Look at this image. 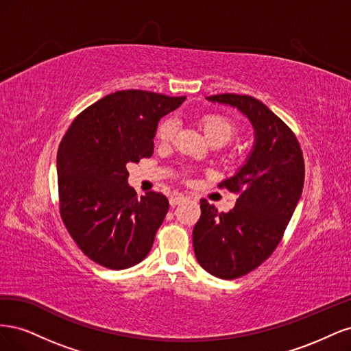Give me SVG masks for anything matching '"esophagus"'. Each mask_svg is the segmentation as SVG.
I'll list each match as a JSON object with an SVG mask.
<instances>
[{"mask_svg": "<svg viewBox=\"0 0 351 351\" xmlns=\"http://www.w3.org/2000/svg\"><path fill=\"white\" fill-rule=\"evenodd\" d=\"M189 197L187 196H184V195H180V193H176V195H173L171 197H169V205L171 206H176V205H178V204H182V202H186Z\"/></svg>", "mask_w": 351, "mask_h": 351, "instance_id": "esophagus-1", "label": "esophagus"}]
</instances>
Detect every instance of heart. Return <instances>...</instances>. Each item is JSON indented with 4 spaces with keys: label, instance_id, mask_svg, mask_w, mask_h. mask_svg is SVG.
<instances>
[{
    "label": "heart",
    "instance_id": "obj_1",
    "mask_svg": "<svg viewBox=\"0 0 351 351\" xmlns=\"http://www.w3.org/2000/svg\"><path fill=\"white\" fill-rule=\"evenodd\" d=\"M202 125H204V132L208 139L212 141H221L222 143H227L232 139L236 133V124L228 117L222 114H206L202 119ZM177 120L174 117H165V119L158 124V129L155 133L156 141L159 143H169L177 133ZM190 171H186L187 176Z\"/></svg>",
    "mask_w": 351,
    "mask_h": 351
}]
</instances>
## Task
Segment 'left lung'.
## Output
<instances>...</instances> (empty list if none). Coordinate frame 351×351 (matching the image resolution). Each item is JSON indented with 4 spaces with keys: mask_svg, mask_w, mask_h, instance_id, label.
I'll return each instance as SVG.
<instances>
[{
    "mask_svg": "<svg viewBox=\"0 0 351 351\" xmlns=\"http://www.w3.org/2000/svg\"><path fill=\"white\" fill-rule=\"evenodd\" d=\"M236 107L253 124L254 146L240 171L218 187L237 193L227 214L200 199L193 228L199 265L222 280L256 269L280 244L304 183V159L293 130L267 105L249 95L222 93L208 98Z\"/></svg>",
    "mask_w": 351,
    "mask_h": 351,
    "instance_id": "8db88e82",
    "label": "left lung"
}]
</instances>
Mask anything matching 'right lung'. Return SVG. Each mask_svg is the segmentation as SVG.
<instances>
[{
  "label": "right lung",
  "instance_id": "add662e5",
  "mask_svg": "<svg viewBox=\"0 0 351 351\" xmlns=\"http://www.w3.org/2000/svg\"><path fill=\"white\" fill-rule=\"evenodd\" d=\"M186 97L117 90L83 110L58 146L60 215L80 250L108 269H125L151 252L167 215L159 192L137 196L125 165L154 154L158 121Z\"/></svg>",
  "mask_w": 351,
  "mask_h": 351
}]
</instances>
